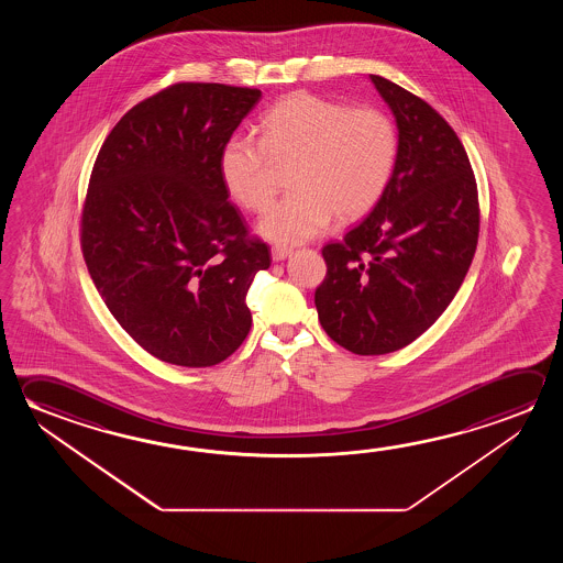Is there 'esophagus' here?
<instances>
[{
    "label": "esophagus",
    "instance_id": "34e87169",
    "mask_svg": "<svg viewBox=\"0 0 563 563\" xmlns=\"http://www.w3.org/2000/svg\"><path fill=\"white\" fill-rule=\"evenodd\" d=\"M288 255H290L288 247H283V245H273V247H271V257H273V261H283V258L288 257Z\"/></svg>",
    "mask_w": 563,
    "mask_h": 563
}]
</instances>
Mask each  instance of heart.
I'll use <instances>...</instances> for the list:
<instances>
[{"instance_id": "heart-1", "label": "heart", "mask_w": 563, "mask_h": 563, "mask_svg": "<svg viewBox=\"0 0 563 563\" xmlns=\"http://www.w3.org/2000/svg\"><path fill=\"white\" fill-rule=\"evenodd\" d=\"M397 157V125L385 111L295 92L263 115L261 139L233 135L223 145L220 170L235 202L263 212L277 192V166L292 165V194L265 213L258 231L278 243H302L333 216L350 223L369 213Z\"/></svg>"}]
</instances>
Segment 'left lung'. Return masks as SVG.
<instances>
[{"mask_svg":"<svg viewBox=\"0 0 563 563\" xmlns=\"http://www.w3.org/2000/svg\"><path fill=\"white\" fill-rule=\"evenodd\" d=\"M395 113L398 157L373 212L323 245L313 302L325 333L357 355L422 335L450 306L479 240V194L457 133L430 103L371 75Z\"/></svg>","mask_w":563,"mask_h":563,"instance_id":"8db88e82","label":"left lung"}]
</instances>
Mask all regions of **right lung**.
I'll use <instances>...</instances> for the list:
<instances>
[{
	"mask_svg": "<svg viewBox=\"0 0 563 563\" xmlns=\"http://www.w3.org/2000/svg\"><path fill=\"white\" fill-rule=\"evenodd\" d=\"M257 88L178 82L133 106L93 163L80 245L121 328L180 367L228 360L251 330L247 290L271 265L220 170Z\"/></svg>",
	"mask_w": 563,
	"mask_h": 563,
	"instance_id": "1",
	"label": "right lung"
}]
</instances>
